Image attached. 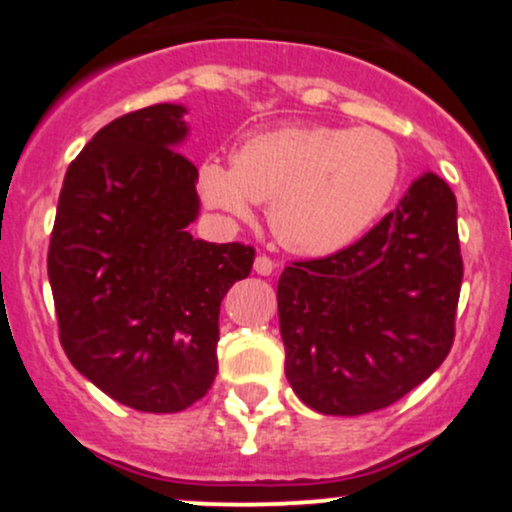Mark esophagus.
Returning <instances> with one entry per match:
<instances>
[{
  "label": "esophagus",
  "instance_id": "1",
  "mask_svg": "<svg viewBox=\"0 0 512 512\" xmlns=\"http://www.w3.org/2000/svg\"><path fill=\"white\" fill-rule=\"evenodd\" d=\"M255 272L262 276H272L276 272V262L267 255H257L255 257Z\"/></svg>",
  "mask_w": 512,
  "mask_h": 512
}]
</instances>
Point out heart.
<instances>
[{
  "instance_id": "1",
  "label": "heart",
  "mask_w": 512,
  "mask_h": 512,
  "mask_svg": "<svg viewBox=\"0 0 512 512\" xmlns=\"http://www.w3.org/2000/svg\"><path fill=\"white\" fill-rule=\"evenodd\" d=\"M399 178L402 156L380 129L289 125L245 139L231 168L204 161L199 192L233 219H245L252 202H269V226L284 248L325 257L383 216Z\"/></svg>"
}]
</instances>
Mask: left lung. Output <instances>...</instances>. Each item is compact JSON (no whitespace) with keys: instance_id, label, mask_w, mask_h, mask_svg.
I'll return each instance as SVG.
<instances>
[{"instance_id":"1","label":"left lung","mask_w":512,"mask_h":512,"mask_svg":"<svg viewBox=\"0 0 512 512\" xmlns=\"http://www.w3.org/2000/svg\"><path fill=\"white\" fill-rule=\"evenodd\" d=\"M460 286L455 195L426 173L354 245L284 269L276 301L293 392L334 416L395 404L450 354Z\"/></svg>"}]
</instances>
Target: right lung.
Wrapping results in <instances>:
<instances>
[{"instance_id": "1", "label": "right lung", "mask_w": 512, "mask_h": 512, "mask_svg": "<svg viewBox=\"0 0 512 512\" xmlns=\"http://www.w3.org/2000/svg\"><path fill=\"white\" fill-rule=\"evenodd\" d=\"M185 108L158 103L98 129L64 175L48 276L72 366L115 402L175 414L207 395L219 308L255 248L204 243Z\"/></svg>"}]
</instances>
